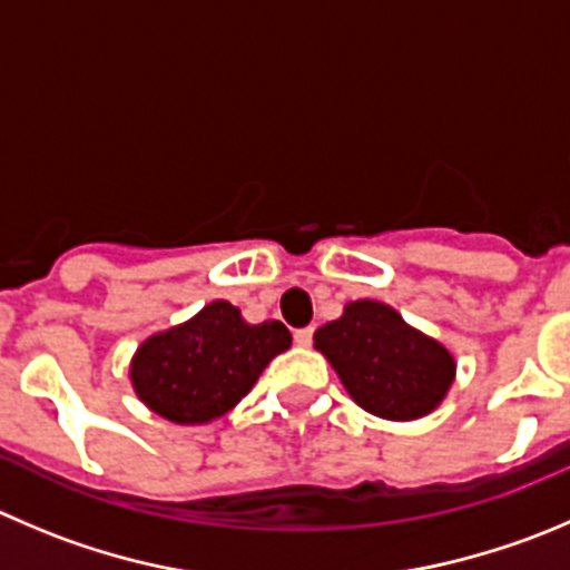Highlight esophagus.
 <instances>
[{
    "label": "esophagus",
    "instance_id": "obj_1",
    "mask_svg": "<svg viewBox=\"0 0 570 570\" xmlns=\"http://www.w3.org/2000/svg\"><path fill=\"white\" fill-rule=\"evenodd\" d=\"M294 341H296V344H299V346H311V341H313V327L296 330Z\"/></svg>",
    "mask_w": 570,
    "mask_h": 570
}]
</instances>
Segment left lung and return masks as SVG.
<instances>
[{
  "label": "left lung",
  "mask_w": 570,
  "mask_h": 570,
  "mask_svg": "<svg viewBox=\"0 0 570 570\" xmlns=\"http://www.w3.org/2000/svg\"><path fill=\"white\" fill-rule=\"evenodd\" d=\"M350 397L383 420H420L444 400L456 361L383 302L357 299L313 335Z\"/></svg>",
  "instance_id": "obj_1"
}]
</instances>
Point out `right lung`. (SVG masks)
Instances as JSON below:
<instances>
[{
	"label": "right lung",
	"instance_id": "1",
	"mask_svg": "<svg viewBox=\"0 0 570 570\" xmlns=\"http://www.w3.org/2000/svg\"><path fill=\"white\" fill-rule=\"evenodd\" d=\"M288 346L282 322L248 324L229 302H209L189 322L142 341L131 361L134 392L165 420L204 425L235 409Z\"/></svg>",
	"mask_w": 570,
	"mask_h": 570
}]
</instances>
